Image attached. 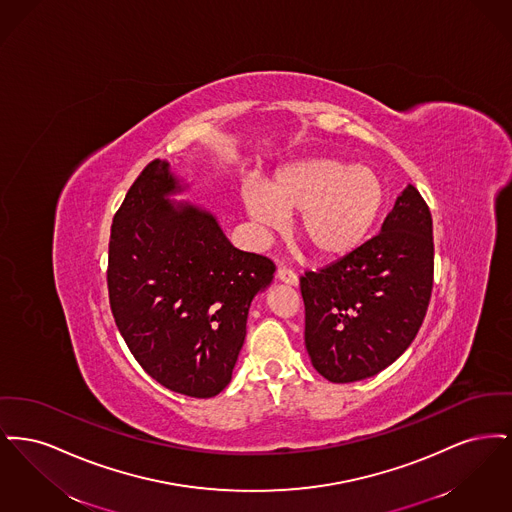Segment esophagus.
<instances>
[{
	"label": "esophagus",
	"mask_w": 512,
	"mask_h": 512,
	"mask_svg": "<svg viewBox=\"0 0 512 512\" xmlns=\"http://www.w3.org/2000/svg\"><path fill=\"white\" fill-rule=\"evenodd\" d=\"M276 278L284 284H290V286H297V274L290 270V268L280 267L276 272Z\"/></svg>",
	"instance_id": "obj_1"
}]
</instances>
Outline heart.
I'll return each instance as SVG.
<instances>
[{
    "label": "heart",
    "mask_w": 512,
    "mask_h": 512,
    "mask_svg": "<svg viewBox=\"0 0 512 512\" xmlns=\"http://www.w3.org/2000/svg\"><path fill=\"white\" fill-rule=\"evenodd\" d=\"M245 213L261 230L276 232L299 213L297 234L317 257L336 261L365 244L386 203V186L366 165L334 157L297 159L267 186L245 184Z\"/></svg>",
    "instance_id": "heart-1"
}]
</instances>
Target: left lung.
Segmentation results:
<instances>
[{"label": "left lung", "mask_w": 512, "mask_h": 512, "mask_svg": "<svg viewBox=\"0 0 512 512\" xmlns=\"http://www.w3.org/2000/svg\"><path fill=\"white\" fill-rule=\"evenodd\" d=\"M305 347L326 380H365L397 361L426 317L434 286L432 215L414 186L397 197L380 234L299 278Z\"/></svg>", "instance_id": "8db88e82"}]
</instances>
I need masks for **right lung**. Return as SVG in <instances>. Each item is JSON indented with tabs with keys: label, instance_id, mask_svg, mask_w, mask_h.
<instances>
[{
	"label": "right lung",
	"instance_id": "obj_1",
	"mask_svg": "<svg viewBox=\"0 0 512 512\" xmlns=\"http://www.w3.org/2000/svg\"><path fill=\"white\" fill-rule=\"evenodd\" d=\"M184 190L161 159L136 178L111 226L107 288L117 328L147 374L205 399L230 384L251 301L276 267L230 244L209 211L169 199Z\"/></svg>",
	"mask_w": 512,
	"mask_h": 512
}]
</instances>
